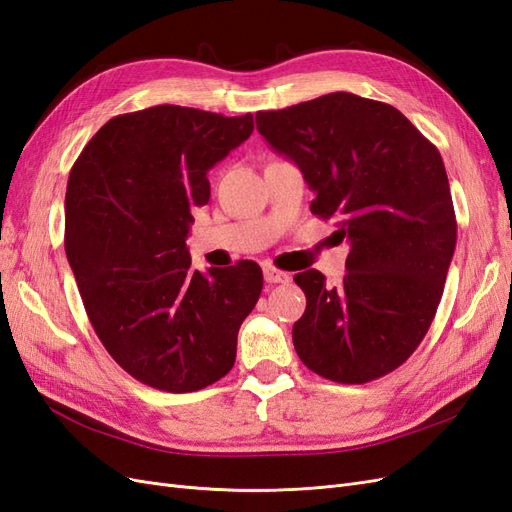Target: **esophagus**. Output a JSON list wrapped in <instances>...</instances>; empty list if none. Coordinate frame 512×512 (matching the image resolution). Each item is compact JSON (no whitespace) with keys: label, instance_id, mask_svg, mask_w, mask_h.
Wrapping results in <instances>:
<instances>
[{"label":"esophagus","instance_id":"esophagus-1","mask_svg":"<svg viewBox=\"0 0 512 512\" xmlns=\"http://www.w3.org/2000/svg\"><path fill=\"white\" fill-rule=\"evenodd\" d=\"M262 273H265V280L269 284H286L290 280V275L286 271H280V269H275L271 265L262 267Z\"/></svg>","mask_w":512,"mask_h":512}]
</instances>
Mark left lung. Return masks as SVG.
Listing matches in <instances>:
<instances>
[{"label":"left lung","mask_w":512,"mask_h":512,"mask_svg":"<svg viewBox=\"0 0 512 512\" xmlns=\"http://www.w3.org/2000/svg\"><path fill=\"white\" fill-rule=\"evenodd\" d=\"M256 128L301 168L312 213L337 215L350 241L339 286L316 269L294 275L307 299L294 350L333 382L391 374L427 335L457 243L440 151L395 106L346 91L258 111Z\"/></svg>","instance_id":"obj_1"}]
</instances>
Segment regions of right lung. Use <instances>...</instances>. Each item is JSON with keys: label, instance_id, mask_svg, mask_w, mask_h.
Masks as SVG:
<instances>
[{"label": "right lung", "instance_id": "add662e5", "mask_svg": "<svg viewBox=\"0 0 512 512\" xmlns=\"http://www.w3.org/2000/svg\"><path fill=\"white\" fill-rule=\"evenodd\" d=\"M252 130V113L160 104L108 119L70 170L64 243L85 312L117 365L153 389L200 391L235 365L262 271L241 260L203 275L185 239L209 203V168Z\"/></svg>", "mask_w": 512, "mask_h": 512}]
</instances>
